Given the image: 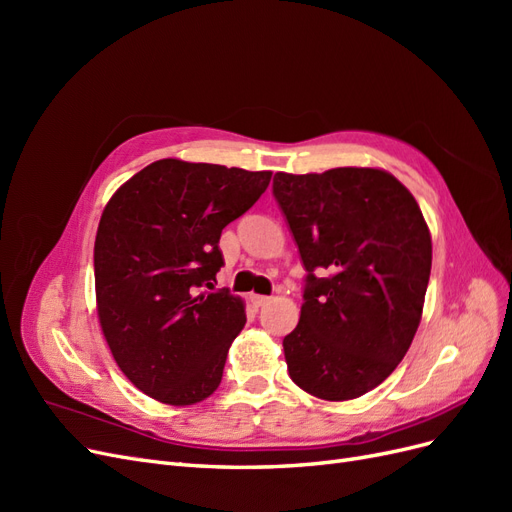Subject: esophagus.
Segmentation results:
<instances>
[{
    "mask_svg": "<svg viewBox=\"0 0 512 512\" xmlns=\"http://www.w3.org/2000/svg\"><path fill=\"white\" fill-rule=\"evenodd\" d=\"M250 301H252V305H254V307H262V305H267V303L271 301V297H265V294H256V292H252V294H250Z\"/></svg>",
    "mask_w": 512,
    "mask_h": 512,
    "instance_id": "34e87169",
    "label": "esophagus"
}]
</instances>
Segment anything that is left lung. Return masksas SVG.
<instances>
[{
	"instance_id": "left-lung-1",
	"label": "left lung",
	"mask_w": 512,
	"mask_h": 512,
	"mask_svg": "<svg viewBox=\"0 0 512 512\" xmlns=\"http://www.w3.org/2000/svg\"><path fill=\"white\" fill-rule=\"evenodd\" d=\"M273 194L307 271L299 324L284 337L288 374L320 399L361 397L393 374L423 316L431 235L421 207L380 168L275 173Z\"/></svg>"
}]
</instances>
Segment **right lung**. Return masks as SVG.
<instances>
[{"mask_svg": "<svg viewBox=\"0 0 512 512\" xmlns=\"http://www.w3.org/2000/svg\"><path fill=\"white\" fill-rule=\"evenodd\" d=\"M269 170L158 160L108 200L94 245L100 327L138 391L192 406L218 389L245 305L213 290L224 226L250 209Z\"/></svg>", "mask_w": 512, "mask_h": 512, "instance_id": "obj_1", "label": "right lung"}]
</instances>
